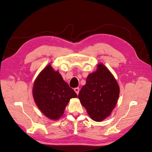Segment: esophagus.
<instances>
[{"label":"esophagus","mask_w":152,"mask_h":152,"mask_svg":"<svg viewBox=\"0 0 152 152\" xmlns=\"http://www.w3.org/2000/svg\"><path fill=\"white\" fill-rule=\"evenodd\" d=\"M74 91H75L76 93V94L77 95H78V93H79V91H80V89H79V88H74Z\"/></svg>","instance_id":"1"}]
</instances>
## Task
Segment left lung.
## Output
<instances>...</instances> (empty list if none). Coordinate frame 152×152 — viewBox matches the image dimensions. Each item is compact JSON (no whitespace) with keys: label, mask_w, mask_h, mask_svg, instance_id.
<instances>
[{"label":"left lung","mask_w":152,"mask_h":152,"mask_svg":"<svg viewBox=\"0 0 152 152\" xmlns=\"http://www.w3.org/2000/svg\"><path fill=\"white\" fill-rule=\"evenodd\" d=\"M119 95L118 83L103 64L89 74L78 95L80 102L93 120L101 121L110 115Z\"/></svg>","instance_id":"left-lung-1"}]
</instances>
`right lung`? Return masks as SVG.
Returning a JSON list of instances; mask_svg holds the SVG:
<instances>
[{"label":"right lung","instance_id":"1","mask_svg":"<svg viewBox=\"0 0 152 152\" xmlns=\"http://www.w3.org/2000/svg\"><path fill=\"white\" fill-rule=\"evenodd\" d=\"M33 95L40 110L53 120L63 115L70 99L78 97L75 91L64 81L59 71H55L50 64L35 80Z\"/></svg>","mask_w":152,"mask_h":152}]
</instances>
